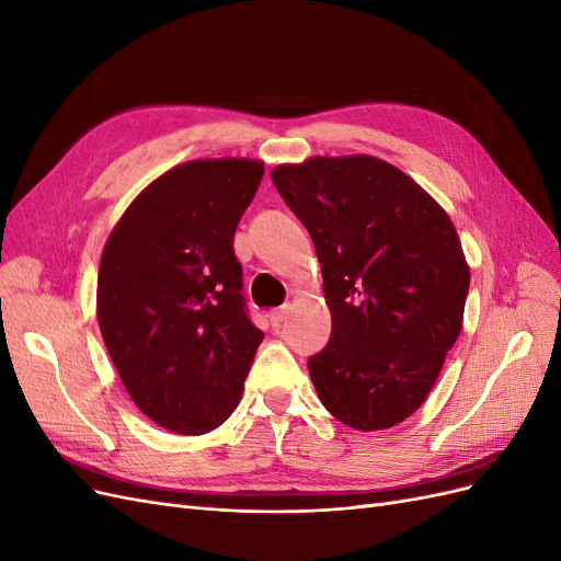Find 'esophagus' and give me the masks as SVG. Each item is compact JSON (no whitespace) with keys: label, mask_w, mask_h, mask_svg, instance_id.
I'll list each match as a JSON object with an SVG mask.
<instances>
[{"label":"esophagus","mask_w":561,"mask_h":561,"mask_svg":"<svg viewBox=\"0 0 561 561\" xmlns=\"http://www.w3.org/2000/svg\"><path fill=\"white\" fill-rule=\"evenodd\" d=\"M287 313H290V307H278V309H274V311H268V320H271V325H280V322L287 318Z\"/></svg>","instance_id":"esophagus-1"}]
</instances>
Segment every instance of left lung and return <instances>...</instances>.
I'll list each match as a JSON object with an SVG mask.
<instances>
[{
	"instance_id": "left-lung-1",
	"label": "left lung",
	"mask_w": 561,
	"mask_h": 561,
	"mask_svg": "<svg viewBox=\"0 0 561 561\" xmlns=\"http://www.w3.org/2000/svg\"><path fill=\"white\" fill-rule=\"evenodd\" d=\"M311 233L332 313L309 358L325 410L381 431L428 398L463 325L470 268L449 215L377 157H313L271 171Z\"/></svg>"
}]
</instances>
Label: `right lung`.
I'll list each match as a JSON object with an SVG mask.
<instances>
[{"label": "right lung", "instance_id": "obj_1", "mask_svg": "<svg viewBox=\"0 0 561 561\" xmlns=\"http://www.w3.org/2000/svg\"><path fill=\"white\" fill-rule=\"evenodd\" d=\"M262 175L254 159L175 165L130 203L105 243L100 332L133 402L171 433L222 426L264 339L233 254Z\"/></svg>", "mask_w": 561, "mask_h": 561}]
</instances>
